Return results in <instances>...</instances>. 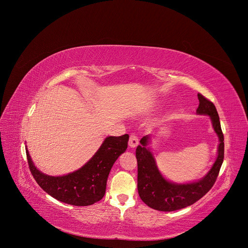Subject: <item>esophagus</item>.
<instances>
[{"instance_id":"obj_1","label":"esophagus","mask_w":248,"mask_h":248,"mask_svg":"<svg viewBox=\"0 0 248 248\" xmlns=\"http://www.w3.org/2000/svg\"><path fill=\"white\" fill-rule=\"evenodd\" d=\"M139 145V138L137 135L135 134H131L129 135V139H128V146L131 148H136Z\"/></svg>"}]
</instances>
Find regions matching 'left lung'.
I'll return each instance as SVG.
<instances>
[{
  "instance_id": "8db88e82",
  "label": "left lung",
  "mask_w": 248,
  "mask_h": 248,
  "mask_svg": "<svg viewBox=\"0 0 248 248\" xmlns=\"http://www.w3.org/2000/svg\"><path fill=\"white\" fill-rule=\"evenodd\" d=\"M199 114L210 115L214 131L219 137L218 157L202 180L196 183L176 185L163 178L155 166L151 152L146 148L149 137H142L140 146L137 147L138 191L140 199L149 207L158 211H175L190 206L201 199L213 187L224 159V137L221 129L219 115L212 101L198 93Z\"/></svg>"
}]
</instances>
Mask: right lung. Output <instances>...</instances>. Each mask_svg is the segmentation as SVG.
Returning <instances> with one entry per match:
<instances>
[{"instance_id":"1","label":"right lung","mask_w":248,"mask_h":248,"mask_svg":"<svg viewBox=\"0 0 248 248\" xmlns=\"http://www.w3.org/2000/svg\"><path fill=\"white\" fill-rule=\"evenodd\" d=\"M128 135L108 137L91 160L79 170L62 177L39 172L27 153L30 172L37 184L53 198L74 206H88L102 199L107 181L116 159L127 148Z\"/></svg>"}]
</instances>
